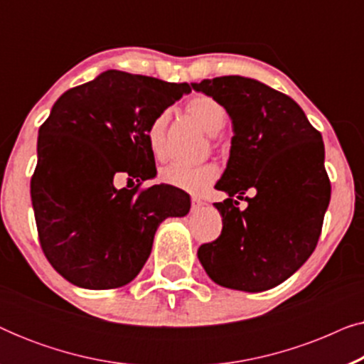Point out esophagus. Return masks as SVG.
Wrapping results in <instances>:
<instances>
[{
	"label": "esophagus",
	"mask_w": 364,
	"mask_h": 364,
	"mask_svg": "<svg viewBox=\"0 0 364 364\" xmlns=\"http://www.w3.org/2000/svg\"><path fill=\"white\" fill-rule=\"evenodd\" d=\"M203 205V200L202 198H198V197H192V208L193 210H198V208H200Z\"/></svg>",
	"instance_id": "esophagus-1"
}]
</instances>
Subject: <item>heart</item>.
Returning <instances> with one entry per match:
<instances>
[{
	"instance_id": "obj_1",
	"label": "heart",
	"mask_w": 364,
	"mask_h": 364,
	"mask_svg": "<svg viewBox=\"0 0 364 364\" xmlns=\"http://www.w3.org/2000/svg\"><path fill=\"white\" fill-rule=\"evenodd\" d=\"M186 112L200 126L207 134H217L225 124L227 114L225 109L218 101L205 96V94H197L191 97L186 104ZM168 116L167 112L157 114L146 127L147 146L151 149L152 156L162 161L167 156V129ZM218 177V167L213 162L198 164V166H187V164H168L161 168V178L168 186L181 188V191L191 193H202L208 186H212Z\"/></svg>"
}]
</instances>
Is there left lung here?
Masks as SVG:
<instances>
[{"instance_id": "8db88e82", "label": "left lung", "mask_w": 364, "mask_h": 364, "mask_svg": "<svg viewBox=\"0 0 364 364\" xmlns=\"http://www.w3.org/2000/svg\"><path fill=\"white\" fill-rule=\"evenodd\" d=\"M192 87L222 104L232 119L230 159L218 181L222 233L198 247V260L218 285L265 291L290 278L321 235L331 183L321 134L287 94L255 79L222 76ZM248 188L256 191L247 209Z\"/></svg>"}]
</instances>
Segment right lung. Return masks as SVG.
<instances>
[{
	"label": "right lung",
	"instance_id": "add662e5",
	"mask_svg": "<svg viewBox=\"0 0 364 364\" xmlns=\"http://www.w3.org/2000/svg\"><path fill=\"white\" fill-rule=\"evenodd\" d=\"M191 91L111 69L54 102L39 127L31 200L44 255L73 285H126L151 255L159 223L191 210L181 188L142 187L157 172L147 124ZM119 176L136 187L116 189Z\"/></svg>",
	"mask_w": 364,
	"mask_h": 364
}]
</instances>
